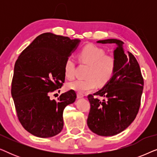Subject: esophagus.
<instances>
[{
  "label": "esophagus",
  "mask_w": 157,
  "mask_h": 157,
  "mask_svg": "<svg viewBox=\"0 0 157 157\" xmlns=\"http://www.w3.org/2000/svg\"><path fill=\"white\" fill-rule=\"evenodd\" d=\"M83 96H84V95H83V94L77 93V98H83Z\"/></svg>",
  "instance_id": "34e87169"
}]
</instances>
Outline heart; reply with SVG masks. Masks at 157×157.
<instances>
[{
    "instance_id": "heart-1",
    "label": "heart",
    "mask_w": 157,
    "mask_h": 157,
    "mask_svg": "<svg viewBox=\"0 0 157 157\" xmlns=\"http://www.w3.org/2000/svg\"><path fill=\"white\" fill-rule=\"evenodd\" d=\"M78 59L82 63L89 66L87 71V79H77L68 83L67 89L78 93L92 91L99 85H104L110 80L116 67L115 58L106 55L104 49L95 45H87L78 53ZM76 63L72 57H68L63 65L64 74L68 79L75 76Z\"/></svg>"
}]
</instances>
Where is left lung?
Listing matches in <instances>:
<instances>
[{
  "instance_id": "left-lung-1",
  "label": "left lung",
  "mask_w": 157,
  "mask_h": 157,
  "mask_svg": "<svg viewBox=\"0 0 157 157\" xmlns=\"http://www.w3.org/2000/svg\"><path fill=\"white\" fill-rule=\"evenodd\" d=\"M98 44H114V72L101 89L88 96L91 109L87 125L94 134L111 136L123 132L134 121L138 113L144 89V79L136 58L124 50V42L110 38ZM94 95L104 97L99 100Z\"/></svg>"
}]
</instances>
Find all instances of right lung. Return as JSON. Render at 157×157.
<instances>
[{"mask_svg":"<svg viewBox=\"0 0 157 157\" xmlns=\"http://www.w3.org/2000/svg\"><path fill=\"white\" fill-rule=\"evenodd\" d=\"M81 40L51 33L40 34L23 51L16 61L11 95L19 121L27 132L49 138L63 129L65 107L76 98L74 90L57 100L50 94L65 81L63 65Z\"/></svg>","mask_w":157,"mask_h":157,"instance_id":"add662e5","label":"right lung"}]
</instances>
